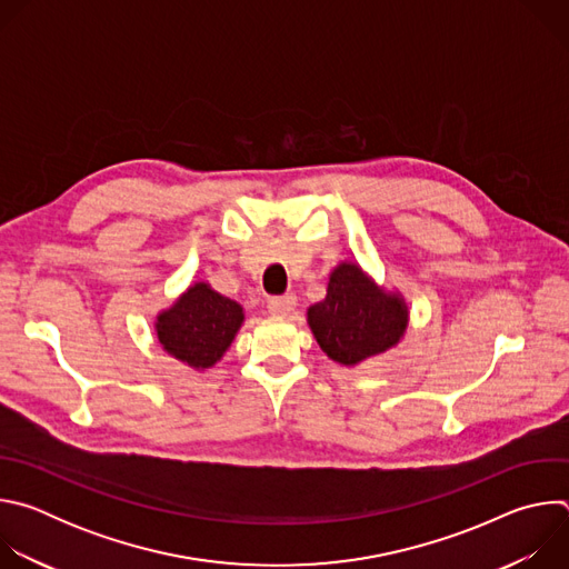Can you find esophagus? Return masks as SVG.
<instances>
[{
    "instance_id": "1",
    "label": "esophagus",
    "mask_w": 569,
    "mask_h": 569,
    "mask_svg": "<svg viewBox=\"0 0 569 569\" xmlns=\"http://www.w3.org/2000/svg\"><path fill=\"white\" fill-rule=\"evenodd\" d=\"M297 308V297L295 295H283V297H272L268 301V310L272 315H279V317H288L292 315Z\"/></svg>"
}]
</instances>
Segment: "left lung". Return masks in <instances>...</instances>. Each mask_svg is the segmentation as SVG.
I'll return each mask as SVG.
<instances>
[{
	"instance_id": "obj_1",
	"label": "left lung",
	"mask_w": 569,
	"mask_h": 569,
	"mask_svg": "<svg viewBox=\"0 0 569 569\" xmlns=\"http://www.w3.org/2000/svg\"><path fill=\"white\" fill-rule=\"evenodd\" d=\"M308 323L323 353L353 367L398 345L408 329V306L380 290L356 263H340L327 299L308 308Z\"/></svg>"
}]
</instances>
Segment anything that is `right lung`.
<instances>
[{"label": "right lung", "instance_id": "add662e5", "mask_svg": "<svg viewBox=\"0 0 569 569\" xmlns=\"http://www.w3.org/2000/svg\"><path fill=\"white\" fill-rule=\"evenodd\" d=\"M242 319L240 303L211 290L209 283H196L157 315L154 331L167 353L193 369H209L229 349Z\"/></svg>", "mask_w": 569, "mask_h": 569}]
</instances>
